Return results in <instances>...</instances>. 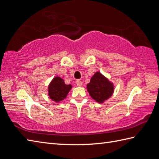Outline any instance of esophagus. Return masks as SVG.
<instances>
[{"label":"esophagus","mask_w":159,"mask_h":159,"mask_svg":"<svg viewBox=\"0 0 159 159\" xmlns=\"http://www.w3.org/2000/svg\"><path fill=\"white\" fill-rule=\"evenodd\" d=\"M76 84H77V85H78L79 87H80V86H82L83 82H82V81H81L80 80L78 79V80H76Z\"/></svg>","instance_id":"34e87169"}]
</instances>
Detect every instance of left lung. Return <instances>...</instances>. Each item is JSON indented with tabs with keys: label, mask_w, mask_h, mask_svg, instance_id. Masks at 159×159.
I'll return each mask as SVG.
<instances>
[{
	"label": "left lung",
	"mask_w": 159,
	"mask_h": 159,
	"mask_svg": "<svg viewBox=\"0 0 159 159\" xmlns=\"http://www.w3.org/2000/svg\"><path fill=\"white\" fill-rule=\"evenodd\" d=\"M87 87L91 98L98 103H103L108 99L114 91L113 84L99 72L92 76Z\"/></svg>",
	"instance_id": "obj_1"
}]
</instances>
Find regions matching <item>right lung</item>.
Listing matches in <instances>:
<instances>
[{
    "instance_id": "obj_1",
    "label": "right lung",
    "mask_w": 159,
    "mask_h": 159,
    "mask_svg": "<svg viewBox=\"0 0 159 159\" xmlns=\"http://www.w3.org/2000/svg\"><path fill=\"white\" fill-rule=\"evenodd\" d=\"M71 89V84H66L64 80L57 76L49 85V96L53 101L59 102L66 98Z\"/></svg>"
}]
</instances>
